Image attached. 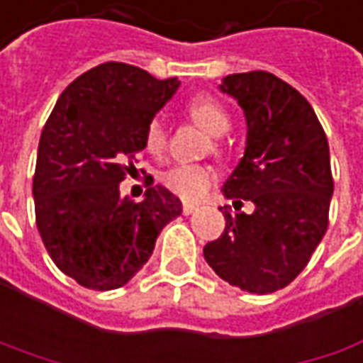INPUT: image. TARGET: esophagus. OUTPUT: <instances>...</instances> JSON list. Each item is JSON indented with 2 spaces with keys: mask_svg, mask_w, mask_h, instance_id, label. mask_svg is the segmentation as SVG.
<instances>
[{
  "mask_svg": "<svg viewBox=\"0 0 363 363\" xmlns=\"http://www.w3.org/2000/svg\"><path fill=\"white\" fill-rule=\"evenodd\" d=\"M197 209L199 207L197 205H193V203H184V205H182V213H184V215H191V213H195Z\"/></svg>",
  "mask_w": 363,
  "mask_h": 363,
  "instance_id": "1",
  "label": "esophagus"
}]
</instances>
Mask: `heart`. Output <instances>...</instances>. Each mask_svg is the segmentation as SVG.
<instances>
[{
    "label": "heart",
    "mask_w": 363,
    "mask_h": 363,
    "mask_svg": "<svg viewBox=\"0 0 363 363\" xmlns=\"http://www.w3.org/2000/svg\"><path fill=\"white\" fill-rule=\"evenodd\" d=\"M186 116L213 138L228 134L231 128V116L225 105L209 95H199L186 103ZM144 142H146V150L150 154L164 152L166 128L162 119L154 118L148 121ZM213 150L219 152V144H213ZM213 179L215 172L205 164H177L162 174V182L166 186L186 201H197L203 197L213 184Z\"/></svg>",
    "instance_id": "b5f03b06"
}]
</instances>
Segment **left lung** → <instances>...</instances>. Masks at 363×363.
<instances>
[{
	"instance_id": "1",
	"label": "left lung",
	"mask_w": 363,
	"mask_h": 363,
	"mask_svg": "<svg viewBox=\"0 0 363 363\" xmlns=\"http://www.w3.org/2000/svg\"><path fill=\"white\" fill-rule=\"evenodd\" d=\"M244 109L245 150L223 182L225 199L254 211L223 213L221 238L203 247L215 274L252 294L291 284L321 244L333 179L329 144L308 101L272 72L228 74L221 85Z\"/></svg>"
}]
</instances>
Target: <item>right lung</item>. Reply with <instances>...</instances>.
<instances>
[{
  "mask_svg": "<svg viewBox=\"0 0 363 363\" xmlns=\"http://www.w3.org/2000/svg\"><path fill=\"white\" fill-rule=\"evenodd\" d=\"M181 81H158L125 62H103L58 97L38 144L34 207L40 238L67 276L93 291L130 282L156 238L182 211L181 199L156 184L140 203L119 182L146 148L148 121Z\"/></svg>",
  "mask_w": 363,
  "mask_h": 363,
  "instance_id": "obj_1",
  "label": "right lung"
}]
</instances>
